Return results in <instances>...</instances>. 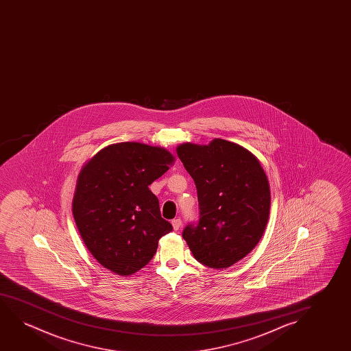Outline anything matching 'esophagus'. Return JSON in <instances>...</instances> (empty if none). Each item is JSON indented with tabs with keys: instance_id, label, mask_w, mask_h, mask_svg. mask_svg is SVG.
I'll return each mask as SVG.
<instances>
[{
	"instance_id": "1",
	"label": "esophagus",
	"mask_w": 351,
	"mask_h": 351,
	"mask_svg": "<svg viewBox=\"0 0 351 351\" xmlns=\"http://www.w3.org/2000/svg\"><path fill=\"white\" fill-rule=\"evenodd\" d=\"M171 224H173V230H178L180 226L182 224V221H181L180 218H175V219H173V221H171Z\"/></svg>"
}]
</instances>
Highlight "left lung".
Returning a JSON list of instances; mask_svg holds the SVG:
<instances>
[{
	"label": "left lung",
	"instance_id": "obj_1",
	"mask_svg": "<svg viewBox=\"0 0 351 351\" xmlns=\"http://www.w3.org/2000/svg\"><path fill=\"white\" fill-rule=\"evenodd\" d=\"M178 158L197 187L199 219L183 239L194 258L211 269H226L258 245L269 221V186L254 154L215 139L210 145L178 146Z\"/></svg>",
	"mask_w": 351,
	"mask_h": 351
}]
</instances>
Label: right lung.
Returning a JSON list of instances; mask_svg holds the SVG:
<instances>
[{
  "mask_svg": "<svg viewBox=\"0 0 351 351\" xmlns=\"http://www.w3.org/2000/svg\"><path fill=\"white\" fill-rule=\"evenodd\" d=\"M173 162L162 147L120 143L99 151L82 168L73 216L87 250L106 269L135 274L154 258L159 239L173 231L149 189Z\"/></svg>",
  "mask_w": 351,
  "mask_h": 351,
  "instance_id": "obj_1",
  "label": "right lung"
}]
</instances>
